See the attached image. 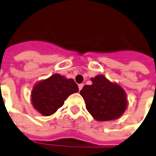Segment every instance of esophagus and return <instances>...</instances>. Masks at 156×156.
Wrapping results in <instances>:
<instances>
[{"label":"esophagus","instance_id":"1","mask_svg":"<svg viewBox=\"0 0 156 156\" xmlns=\"http://www.w3.org/2000/svg\"><path fill=\"white\" fill-rule=\"evenodd\" d=\"M83 83H82V84H79V85H78V89H79V90H82V89H83Z\"/></svg>","mask_w":156,"mask_h":156}]
</instances>
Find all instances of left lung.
<instances>
[{
  "label": "left lung",
  "mask_w": 156,
  "mask_h": 156,
  "mask_svg": "<svg viewBox=\"0 0 156 156\" xmlns=\"http://www.w3.org/2000/svg\"><path fill=\"white\" fill-rule=\"evenodd\" d=\"M90 81L92 84L84 86L80 91L89 113L98 121H112L122 116L128 105L123 88L103 74Z\"/></svg>",
  "instance_id": "left-lung-1"
}]
</instances>
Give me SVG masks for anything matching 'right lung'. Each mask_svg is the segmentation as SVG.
<instances>
[{
	"instance_id": "add662e5",
	"label": "right lung",
	"mask_w": 156,
	"mask_h": 156,
	"mask_svg": "<svg viewBox=\"0 0 156 156\" xmlns=\"http://www.w3.org/2000/svg\"><path fill=\"white\" fill-rule=\"evenodd\" d=\"M78 91V85L73 79L55 73L35 83L30 95L31 104L43 116H51L63 105L69 95Z\"/></svg>"
}]
</instances>
